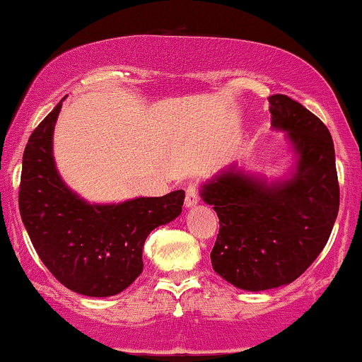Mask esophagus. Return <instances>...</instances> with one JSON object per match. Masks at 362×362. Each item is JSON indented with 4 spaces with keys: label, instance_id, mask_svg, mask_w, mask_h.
Segmentation results:
<instances>
[{
    "label": "esophagus",
    "instance_id": "1",
    "mask_svg": "<svg viewBox=\"0 0 362 362\" xmlns=\"http://www.w3.org/2000/svg\"><path fill=\"white\" fill-rule=\"evenodd\" d=\"M198 202H199L198 186H197V185H193V182H191V185L186 186V198H185V205L188 206V208H191V206L197 205Z\"/></svg>",
    "mask_w": 362,
    "mask_h": 362
}]
</instances>
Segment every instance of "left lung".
Returning a JSON list of instances; mask_svg holds the SVG:
<instances>
[{
    "label": "left lung",
    "mask_w": 362,
    "mask_h": 362,
    "mask_svg": "<svg viewBox=\"0 0 362 362\" xmlns=\"http://www.w3.org/2000/svg\"><path fill=\"white\" fill-rule=\"evenodd\" d=\"M271 125L288 132L295 173L267 182L232 165L202 186L220 230L211 249L215 273L235 288L262 291L290 284L312 266L339 214V181L330 132L286 95L269 96Z\"/></svg>",
    "instance_id": "left-lung-1"
}]
</instances>
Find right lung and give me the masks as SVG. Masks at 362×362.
Returning a JSON list of instances; mask_svg holds the SVG:
<instances>
[{
  "mask_svg": "<svg viewBox=\"0 0 362 362\" xmlns=\"http://www.w3.org/2000/svg\"><path fill=\"white\" fill-rule=\"evenodd\" d=\"M62 101L38 123L23 152L20 215L38 257L54 278L84 296H113L144 269L142 247L159 225L180 216L185 191L89 205L64 185L52 156Z\"/></svg>",
  "mask_w": 362,
  "mask_h": 362,
  "instance_id": "add662e5",
  "label": "right lung"
}]
</instances>
